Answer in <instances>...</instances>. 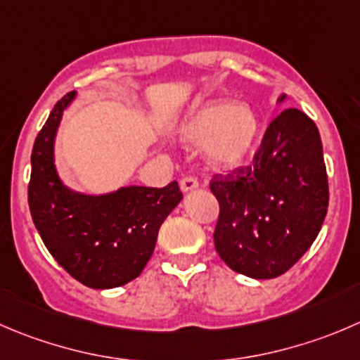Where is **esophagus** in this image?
Segmentation results:
<instances>
[{"mask_svg":"<svg viewBox=\"0 0 360 360\" xmlns=\"http://www.w3.org/2000/svg\"><path fill=\"white\" fill-rule=\"evenodd\" d=\"M195 188H198V181L195 179V177L188 176L181 179V191H183V193H188V191L195 190Z\"/></svg>","mask_w":360,"mask_h":360,"instance_id":"obj_1","label":"esophagus"}]
</instances>
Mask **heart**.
<instances>
[{
	"mask_svg": "<svg viewBox=\"0 0 360 360\" xmlns=\"http://www.w3.org/2000/svg\"><path fill=\"white\" fill-rule=\"evenodd\" d=\"M260 128V117L253 107L218 100L191 110L181 124L179 137L186 146L205 144L209 165L232 170L253 158Z\"/></svg>",
	"mask_w": 360,
	"mask_h": 360,
	"instance_id": "heart-1",
	"label": "heart"
}]
</instances>
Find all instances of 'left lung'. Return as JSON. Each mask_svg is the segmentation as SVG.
<instances>
[{
	"instance_id": "8db88e82",
	"label": "left lung",
	"mask_w": 360,
	"mask_h": 360,
	"mask_svg": "<svg viewBox=\"0 0 360 360\" xmlns=\"http://www.w3.org/2000/svg\"><path fill=\"white\" fill-rule=\"evenodd\" d=\"M209 186L219 202L214 246L221 260L255 280L281 276L309 250L327 214L319 128L299 109H285L269 124L253 163L218 174Z\"/></svg>"
}]
</instances>
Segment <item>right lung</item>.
I'll use <instances>...</instances> for the list:
<instances>
[{"label":"right lung","mask_w":360,"mask_h":360,"mask_svg":"<svg viewBox=\"0 0 360 360\" xmlns=\"http://www.w3.org/2000/svg\"><path fill=\"white\" fill-rule=\"evenodd\" d=\"M72 91L52 109L31 153L27 186L31 218L49 253L89 288H116L135 280L155 251L158 230L183 198L177 181L165 188L123 186L86 195L65 186L56 170L54 142Z\"/></svg>","instance_id":"add662e5"}]
</instances>
